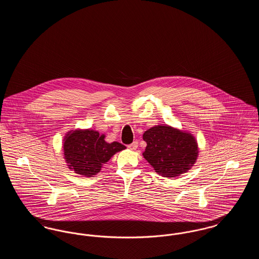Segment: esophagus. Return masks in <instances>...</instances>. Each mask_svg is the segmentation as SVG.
<instances>
[{
  "instance_id": "1",
  "label": "esophagus",
  "mask_w": 259,
  "mask_h": 259,
  "mask_svg": "<svg viewBox=\"0 0 259 259\" xmlns=\"http://www.w3.org/2000/svg\"><path fill=\"white\" fill-rule=\"evenodd\" d=\"M127 148H129V149H131V150H135L136 148H138V142H133L132 144L128 145Z\"/></svg>"
}]
</instances>
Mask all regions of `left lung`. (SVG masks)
<instances>
[{"instance_id":"1","label":"left lung","mask_w":259,"mask_h":259,"mask_svg":"<svg viewBox=\"0 0 259 259\" xmlns=\"http://www.w3.org/2000/svg\"><path fill=\"white\" fill-rule=\"evenodd\" d=\"M143 139L147 142L143 153L145 159L165 178H176L187 172L197 159L195 138L171 126H154L144 133Z\"/></svg>"}]
</instances>
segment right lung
<instances>
[{
	"label": "right lung",
	"instance_id": "right-lung-1",
	"mask_svg": "<svg viewBox=\"0 0 259 259\" xmlns=\"http://www.w3.org/2000/svg\"><path fill=\"white\" fill-rule=\"evenodd\" d=\"M64 141V156L69 169L84 177L95 176L113 154L126 148L117 142L107 143L105 135L90 129L69 132Z\"/></svg>",
	"mask_w": 259,
	"mask_h": 259
}]
</instances>
